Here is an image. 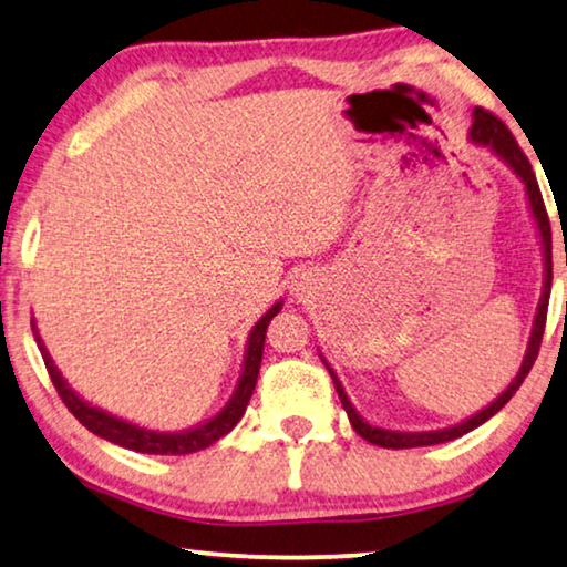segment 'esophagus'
I'll use <instances>...</instances> for the list:
<instances>
[{
	"label": "esophagus",
	"instance_id": "34e87169",
	"mask_svg": "<svg viewBox=\"0 0 567 567\" xmlns=\"http://www.w3.org/2000/svg\"><path fill=\"white\" fill-rule=\"evenodd\" d=\"M290 290H292L295 298H302V295H308L310 287H308V280H306V277H300V280H295Z\"/></svg>",
	"mask_w": 567,
	"mask_h": 567
}]
</instances>
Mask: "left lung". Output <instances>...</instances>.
Returning <instances> with one entry per match:
<instances>
[{
	"mask_svg": "<svg viewBox=\"0 0 567 567\" xmlns=\"http://www.w3.org/2000/svg\"><path fill=\"white\" fill-rule=\"evenodd\" d=\"M468 140H471V145L486 147L488 152H492V155L499 157L502 163L509 167L514 175H517V181L525 185V196H527V203H529V214H532V218H535V226H537V234H539V244H543V257H545L543 295H539V302H537V310H535V320H532L529 343H527L525 359H522V367L517 371V377H514L512 382H509V386H506V390L499 396H496L494 402H488L484 410H478L476 415H471L466 420L455 422V425H451V427L420 430V433H410V430H390V427L371 425V422H367L364 417H361L359 412H357V408H353L351 400H349V394H346V390H343L341 379L336 377V371L323 359V353H320V359H323L328 374L333 377L338 400H341L346 415H349L351 427L357 430V433L364 437V441L374 443V445H382V447H394V451H396V447H420V445L447 443V441H455V437L471 433V430H476L478 425H484V422L488 417H494L496 412H499L504 404L512 400L514 392L519 390L522 382H525V377L529 374L532 364H535L539 343H543L545 318H547V302H550V285H553V234H550V218H547V210H545V203H543V193H539L537 177H535V173H532V165H529V159L525 157V152H522L517 142H514L512 132L506 130L502 120H496L494 114L484 112V109H473V124H471Z\"/></svg>",
	"mask_w": 567,
	"mask_h": 567,
	"instance_id": "1",
	"label": "left lung"
}]
</instances>
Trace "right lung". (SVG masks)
Masks as SVG:
<instances>
[{"label":"right lung","instance_id":"1","mask_svg":"<svg viewBox=\"0 0 567 567\" xmlns=\"http://www.w3.org/2000/svg\"><path fill=\"white\" fill-rule=\"evenodd\" d=\"M280 310H282V300H277L275 306L257 320L255 328H251V333L247 338V351H244L239 384H236V390L229 396V402H226L214 417H208L206 422H198V425H193L188 430H175V433H159V430L140 427L130 420H122V417L112 415V412L94 408V404L83 400L81 394H75L73 386L68 384L61 371H58L55 361L50 359L45 343H42L40 331L35 326V318H32V333H35V341H38V349L42 353V361H45L48 374H50V379H53L58 394H61L65 408L73 412V417L79 420L83 427H89L91 433L104 437V441H109V443L130 447V451H137V453L185 455V453L203 451V447H208V445H214L216 441H221L226 433H231V430L236 427V422L241 420L244 412H247V404H249L251 394H255V386H257V377H259V367H261V351H265L267 326H269V320H272Z\"/></svg>","mask_w":567,"mask_h":567}]
</instances>
